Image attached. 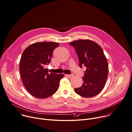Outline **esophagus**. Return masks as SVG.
Instances as JSON below:
<instances>
[{
  "mask_svg": "<svg viewBox=\"0 0 132 132\" xmlns=\"http://www.w3.org/2000/svg\"><path fill=\"white\" fill-rule=\"evenodd\" d=\"M66 76H67V77H68V78H71V77H73V75H69V74H67V75H66Z\"/></svg>",
  "mask_w": 132,
  "mask_h": 132,
  "instance_id": "obj_1",
  "label": "esophagus"
}]
</instances>
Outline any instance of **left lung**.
I'll use <instances>...</instances> for the list:
<instances>
[{"mask_svg": "<svg viewBox=\"0 0 132 132\" xmlns=\"http://www.w3.org/2000/svg\"><path fill=\"white\" fill-rule=\"evenodd\" d=\"M76 50L79 67H86L82 77V85L75 92L83 97H92L104 87L109 74V65L103 51L99 45L88 39L75 40L69 44Z\"/></svg>", "mask_w": 132, "mask_h": 132, "instance_id": "1", "label": "left lung"}]
</instances>
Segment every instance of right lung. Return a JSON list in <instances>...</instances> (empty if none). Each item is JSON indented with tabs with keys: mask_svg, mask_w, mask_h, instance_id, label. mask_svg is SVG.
<instances>
[{
	"mask_svg": "<svg viewBox=\"0 0 132 132\" xmlns=\"http://www.w3.org/2000/svg\"><path fill=\"white\" fill-rule=\"evenodd\" d=\"M59 43L38 42L27 47L23 51L19 63V70L23 85L33 96L48 97L58 89L64 74L48 73L44 67L48 65L55 48Z\"/></svg>",
	"mask_w": 132,
	"mask_h": 132,
	"instance_id": "obj_1",
	"label": "right lung"
}]
</instances>
